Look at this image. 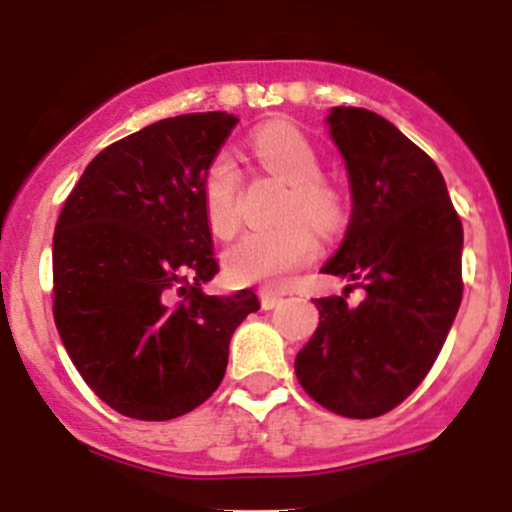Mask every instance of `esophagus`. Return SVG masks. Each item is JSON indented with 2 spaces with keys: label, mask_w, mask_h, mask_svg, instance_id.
I'll use <instances>...</instances> for the list:
<instances>
[{
  "label": "esophagus",
  "mask_w": 512,
  "mask_h": 512,
  "mask_svg": "<svg viewBox=\"0 0 512 512\" xmlns=\"http://www.w3.org/2000/svg\"><path fill=\"white\" fill-rule=\"evenodd\" d=\"M280 302H282V294L272 292V289H260L262 309H275Z\"/></svg>",
  "instance_id": "1"
}]
</instances>
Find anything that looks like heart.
<instances>
[{"label": "heart", "instance_id": "b5f03b06", "mask_svg": "<svg viewBox=\"0 0 512 512\" xmlns=\"http://www.w3.org/2000/svg\"><path fill=\"white\" fill-rule=\"evenodd\" d=\"M250 151L260 168L287 183L280 210L285 223L245 232L225 252V270L240 285L280 289L317 255V235L311 228L332 235L342 227L347 208L342 190L322 175L314 143L292 123L270 121L257 128ZM240 193V165L227 153H218L203 175V208L210 230L223 240L240 227Z\"/></svg>", "mask_w": 512, "mask_h": 512}]
</instances>
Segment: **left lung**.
Wrapping results in <instances>:
<instances>
[{
    "label": "left lung",
    "instance_id": "8db88e82",
    "mask_svg": "<svg viewBox=\"0 0 512 512\" xmlns=\"http://www.w3.org/2000/svg\"><path fill=\"white\" fill-rule=\"evenodd\" d=\"M329 133L352 183V223L322 267L349 277L314 299L319 327L294 359L302 389L347 418L389 414L426 379L463 297V225L431 156L366 108L337 106ZM354 286L365 289L348 304Z\"/></svg>",
    "mask_w": 512,
    "mask_h": 512
}]
</instances>
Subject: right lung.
<instances>
[{"label":"right lung","mask_w":512,"mask_h":512,"mask_svg":"<svg viewBox=\"0 0 512 512\" xmlns=\"http://www.w3.org/2000/svg\"><path fill=\"white\" fill-rule=\"evenodd\" d=\"M240 118L183 113L103 148L54 232V322L91 391L118 414L168 421L213 396L252 289L218 297L203 175Z\"/></svg>","instance_id":"obj_1"}]
</instances>
